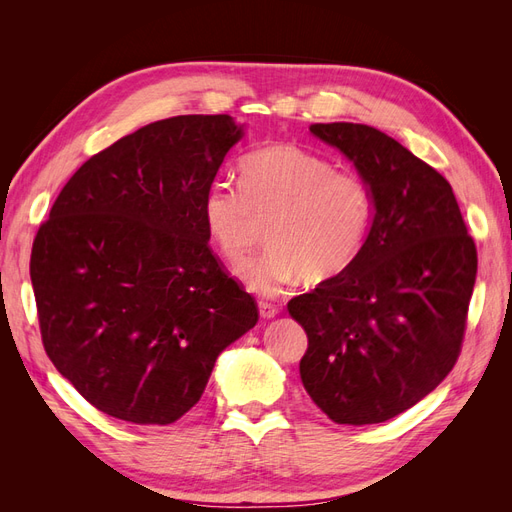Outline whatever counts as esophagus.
Here are the masks:
<instances>
[{
  "label": "esophagus",
  "mask_w": 512,
  "mask_h": 512,
  "mask_svg": "<svg viewBox=\"0 0 512 512\" xmlns=\"http://www.w3.org/2000/svg\"><path fill=\"white\" fill-rule=\"evenodd\" d=\"M258 312H260V316H262V318L271 320V318H275L277 314H280V307L273 305V303H269V301H260V303H258Z\"/></svg>",
  "instance_id": "obj_1"
}]
</instances>
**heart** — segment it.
<instances>
[{
	"instance_id": "b5f03b06",
	"label": "heart",
	"mask_w": 512,
	"mask_h": 512,
	"mask_svg": "<svg viewBox=\"0 0 512 512\" xmlns=\"http://www.w3.org/2000/svg\"><path fill=\"white\" fill-rule=\"evenodd\" d=\"M243 185L215 181L203 200L209 235L222 256L241 265L258 241L260 218H269V247L241 271L254 292L273 294L303 280L324 284L359 256L371 218L367 183L350 170L292 143L247 153Z\"/></svg>"
}]
</instances>
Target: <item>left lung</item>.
Wrapping results in <instances>:
<instances>
[{
    "mask_svg": "<svg viewBox=\"0 0 512 512\" xmlns=\"http://www.w3.org/2000/svg\"><path fill=\"white\" fill-rule=\"evenodd\" d=\"M367 183L371 224L359 256L299 294L288 314L307 333V395L339 425L406 412L448 376L466 331L476 245L436 168L365 123H314Z\"/></svg>",
    "mask_w": 512,
    "mask_h": 512,
    "instance_id": "8db88e82",
    "label": "left lung"
}]
</instances>
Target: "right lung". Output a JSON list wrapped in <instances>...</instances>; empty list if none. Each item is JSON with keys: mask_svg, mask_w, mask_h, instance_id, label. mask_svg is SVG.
Listing matches in <instances>:
<instances>
[{"mask_svg": "<svg viewBox=\"0 0 512 512\" xmlns=\"http://www.w3.org/2000/svg\"><path fill=\"white\" fill-rule=\"evenodd\" d=\"M243 138L230 115H179L119 138L59 192L32 247L42 344L100 412L170 425L258 307L209 247L203 200Z\"/></svg>", "mask_w": 512, "mask_h": 512, "instance_id": "obj_1", "label": "right lung"}]
</instances>
